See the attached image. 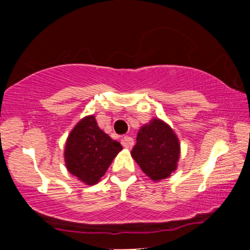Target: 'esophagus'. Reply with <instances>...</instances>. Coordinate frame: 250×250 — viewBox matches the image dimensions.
Segmentation results:
<instances>
[{
    "label": "esophagus",
    "mask_w": 250,
    "mask_h": 250,
    "mask_svg": "<svg viewBox=\"0 0 250 250\" xmlns=\"http://www.w3.org/2000/svg\"><path fill=\"white\" fill-rule=\"evenodd\" d=\"M122 145L125 148H131L134 146V139L131 136H125L122 139Z\"/></svg>",
    "instance_id": "1"
}]
</instances>
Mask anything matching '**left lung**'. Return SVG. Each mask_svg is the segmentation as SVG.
Wrapping results in <instances>:
<instances>
[{
  "instance_id": "left-lung-1",
  "label": "left lung",
  "mask_w": 250,
  "mask_h": 250,
  "mask_svg": "<svg viewBox=\"0 0 250 250\" xmlns=\"http://www.w3.org/2000/svg\"><path fill=\"white\" fill-rule=\"evenodd\" d=\"M131 156L151 180L167 179L177 167L179 140L168 125L154 119L140 129Z\"/></svg>"
}]
</instances>
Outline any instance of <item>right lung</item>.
Returning <instances> with one entry per match:
<instances>
[{
  "label": "right lung",
  "mask_w": 250,
  "mask_h": 250,
  "mask_svg": "<svg viewBox=\"0 0 250 250\" xmlns=\"http://www.w3.org/2000/svg\"><path fill=\"white\" fill-rule=\"evenodd\" d=\"M122 146L97 125L94 116L81 120L68 136L65 166L69 173L87 185H95L105 174Z\"/></svg>",
  "instance_id": "1"
}]
</instances>
